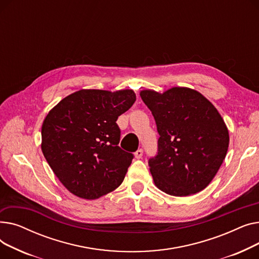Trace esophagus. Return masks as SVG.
<instances>
[{
  "mask_svg": "<svg viewBox=\"0 0 259 259\" xmlns=\"http://www.w3.org/2000/svg\"><path fill=\"white\" fill-rule=\"evenodd\" d=\"M134 156H135V158H138V159L142 158V156H143V150H142V149H139V150L134 153Z\"/></svg>",
  "mask_w": 259,
  "mask_h": 259,
  "instance_id": "1",
  "label": "esophagus"
}]
</instances>
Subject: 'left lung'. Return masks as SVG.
I'll return each instance as SVG.
<instances>
[{
  "instance_id": "obj_1",
  "label": "left lung",
  "mask_w": 259,
  "mask_h": 259,
  "mask_svg": "<svg viewBox=\"0 0 259 259\" xmlns=\"http://www.w3.org/2000/svg\"><path fill=\"white\" fill-rule=\"evenodd\" d=\"M140 95L156 121L158 153L149 159L154 185L169 195L189 196L208 187L229 147V131L214 105L188 87Z\"/></svg>"
}]
</instances>
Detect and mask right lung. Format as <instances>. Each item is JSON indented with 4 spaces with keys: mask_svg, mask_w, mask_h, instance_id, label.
<instances>
[{
    "mask_svg": "<svg viewBox=\"0 0 259 259\" xmlns=\"http://www.w3.org/2000/svg\"><path fill=\"white\" fill-rule=\"evenodd\" d=\"M137 100L132 89H80L67 95L42 125L43 154L73 195L97 199L125 179L133 155L117 146V117Z\"/></svg>",
    "mask_w": 259,
    "mask_h": 259,
    "instance_id": "obj_1",
    "label": "right lung"
}]
</instances>
